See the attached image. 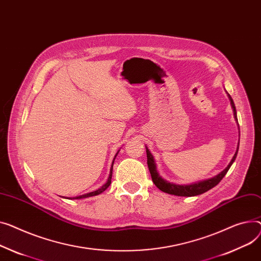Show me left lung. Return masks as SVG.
Segmentation results:
<instances>
[{
  "label": "left lung",
  "instance_id": "1",
  "mask_svg": "<svg viewBox=\"0 0 261 261\" xmlns=\"http://www.w3.org/2000/svg\"><path fill=\"white\" fill-rule=\"evenodd\" d=\"M229 98L231 100V105L234 111V116L237 120V114H236V108L234 105V101L231 97V95L229 94ZM238 148H239V143H238V147H237V151L235 153V155L233 156V159L231 161V163L229 164V166L225 168L222 172H220L218 175L214 176L211 179H207V180H203V181H199L197 184H193V185H188V186H180V185H175V184H171L166 181L165 179H163L160 175L158 171H156V166L153 160V156L150 153V151L147 149V164H148V168L150 171V174L152 177V181L154 182V185L158 187L161 191L165 193L168 194H172V195H176V196H196L199 194H202L206 191H209L210 189L214 188L215 186H217L220 180L224 177V175L227 174V172L229 171L230 167L232 166V164L234 163L236 156H237V152H238Z\"/></svg>",
  "mask_w": 261,
  "mask_h": 261
}]
</instances>
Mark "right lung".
<instances>
[{"label":"right lung","instance_id":"1","mask_svg":"<svg viewBox=\"0 0 261 261\" xmlns=\"http://www.w3.org/2000/svg\"><path fill=\"white\" fill-rule=\"evenodd\" d=\"M116 155H117V153H116ZM116 155H115V158H116ZM115 160V159H114ZM113 163H114V161H113ZM113 163H112V167H111V169H110V174H109V178H108V180H107V182L103 185L101 188H99L98 190H96V191H94V192H90V193H88V194H85V195H81V196H77V197H74V199H81V198H86V197H90V196H94V195H98V194H100V193H102L103 191H105L109 186H110V184H111V177H112V170H113Z\"/></svg>","mask_w":261,"mask_h":261}]
</instances>
